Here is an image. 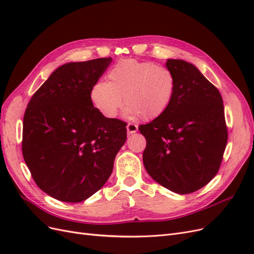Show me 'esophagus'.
<instances>
[{
    "mask_svg": "<svg viewBox=\"0 0 254 254\" xmlns=\"http://www.w3.org/2000/svg\"><path fill=\"white\" fill-rule=\"evenodd\" d=\"M137 131V126L134 124H128L127 125V133L128 134H132Z\"/></svg>",
    "mask_w": 254,
    "mask_h": 254,
    "instance_id": "esophagus-1",
    "label": "esophagus"
}]
</instances>
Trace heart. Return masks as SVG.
Returning <instances> with one entry per match:
<instances>
[{
  "label": "heart",
  "instance_id": "obj_1",
  "mask_svg": "<svg viewBox=\"0 0 254 254\" xmlns=\"http://www.w3.org/2000/svg\"><path fill=\"white\" fill-rule=\"evenodd\" d=\"M108 82L97 81L90 91L95 108L106 118H115L126 106L125 117L156 120L172 105L177 89L175 74L165 66L148 61L121 60L108 72Z\"/></svg>",
  "mask_w": 254,
  "mask_h": 254
}]
</instances>
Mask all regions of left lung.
I'll return each instance as SVG.
<instances>
[{
  "mask_svg": "<svg viewBox=\"0 0 254 254\" xmlns=\"http://www.w3.org/2000/svg\"><path fill=\"white\" fill-rule=\"evenodd\" d=\"M177 89L167 111L139 126L146 139L143 163L151 178L184 195L203 188L217 174L228 141L219 91L198 68L167 59Z\"/></svg>",
  "mask_w": 254,
  "mask_h": 254,
  "instance_id": "left-lung-1",
  "label": "left lung"
}]
</instances>
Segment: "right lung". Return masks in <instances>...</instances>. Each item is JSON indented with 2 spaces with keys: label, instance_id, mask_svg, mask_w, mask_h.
I'll return each mask as SVG.
<instances>
[{
  "label": "right lung",
  "instance_id": "right-lung-1",
  "mask_svg": "<svg viewBox=\"0 0 254 254\" xmlns=\"http://www.w3.org/2000/svg\"><path fill=\"white\" fill-rule=\"evenodd\" d=\"M111 61L60 65L27 105L23 157L37 186L57 200L80 202L102 189L126 141V123L104 117L90 98Z\"/></svg>",
  "mask_w": 254,
  "mask_h": 254
}]
</instances>
